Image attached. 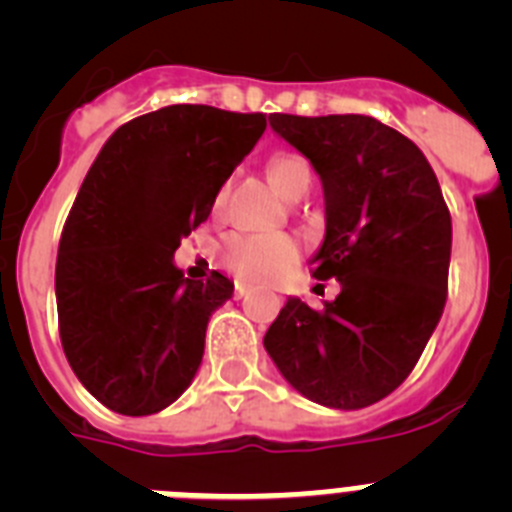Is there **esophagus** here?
Instances as JSON below:
<instances>
[{"instance_id": "1", "label": "esophagus", "mask_w": 512, "mask_h": 512, "mask_svg": "<svg viewBox=\"0 0 512 512\" xmlns=\"http://www.w3.org/2000/svg\"><path fill=\"white\" fill-rule=\"evenodd\" d=\"M251 292V284L243 282V279H235V297H246Z\"/></svg>"}]
</instances>
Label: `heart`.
I'll return each mask as SVG.
<instances>
[{
	"label": "heart",
	"mask_w": 512,
	"mask_h": 512,
	"mask_svg": "<svg viewBox=\"0 0 512 512\" xmlns=\"http://www.w3.org/2000/svg\"><path fill=\"white\" fill-rule=\"evenodd\" d=\"M271 182L282 197H295L300 189L310 187V164L300 153H277L269 166ZM225 202V187L215 192L212 207L220 210ZM297 241L284 233H230L220 246V259L230 271L246 279H271L282 274L297 259Z\"/></svg>",
	"instance_id": "heart-1"
}]
</instances>
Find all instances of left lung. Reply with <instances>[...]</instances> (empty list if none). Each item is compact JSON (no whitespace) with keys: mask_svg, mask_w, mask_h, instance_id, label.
Returning <instances> with one entry per match:
<instances>
[{"mask_svg":"<svg viewBox=\"0 0 512 512\" xmlns=\"http://www.w3.org/2000/svg\"><path fill=\"white\" fill-rule=\"evenodd\" d=\"M323 182L325 238L310 264L341 295L289 297L264 348L307 400L359 410L413 372L446 305L451 215L428 158L369 115H269Z\"/></svg>","mask_w":512,"mask_h":512,"instance_id":"8db88e82","label":"left lung"}]
</instances>
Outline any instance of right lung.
<instances>
[{
    "label": "right lung",
    "instance_id": "obj_1",
    "mask_svg": "<svg viewBox=\"0 0 512 512\" xmlns=\"http://www.w3.org/2000/svg\"><path fill=\"white\" fill-rule=\"evenodd\" d=\"M261 112L171 104L125 122L94 158L63 225L56 305L79 382L120 415H153L192 384L233 282L187 279L174 251L264 135Z\"/></svg>",
    "mask_w": 512,
    "mask_h": 512
}]
</instances>
